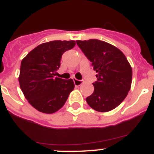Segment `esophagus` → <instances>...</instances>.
Segmentation results:
<instances>
[{"label": "esophagus", "instance_id": "obj_1", "mask_svg": "<svg viewBox=\"0 0 154 154\" xmlns=\"http://www.w3.org/2000/svg\"><path fill=\"white\" fill-rule=\"evenodd\" d=\"M73 82H74V84L75 86H79V85H82V82H83V81H82V80L76 79L75 78L73 79Z\"/></svg>", "mask_w": 154, "mask_h": 154}]
</instances>
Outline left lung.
I'll list each match as a JSON object with an SVG mask.
<instances>
[{
  "instance_id": "left-lung-1",
  "label": "left lung",
  "mask_w": 154,
  "mask_h": 154,
  "mask_svg": "<svg viewBox=\"0 0 154 154\" xmlns=\"http://www.w3.org/2000/svg\"><path fill=\"white\" fill-rule=\"evenodd\" d=\"M97 72L93 93L86 98L89 106L108 112L124 100L132 83V68L122 51L103 41H76Z\"/></svg>"
}]
</instances>
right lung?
I'll use <instances>...</instances> for the list:
<instances>
[{"label":"right lung","mask_w":154,"mask_h":154,"mask_svg":"<svg viewBox=\"0 0 154 154\" xmlns=\"http://www.w3.org/2000/svg\"><path fill=\"white\" fill-rule=\"evenodd\" d=\"M75 45V41H51L39 45L21 61L19 84L28 103L39 112L60 109L74 89L72 79L55 77L62 55Z\"/></svg>","instance_id":"1"}]
</instances>
